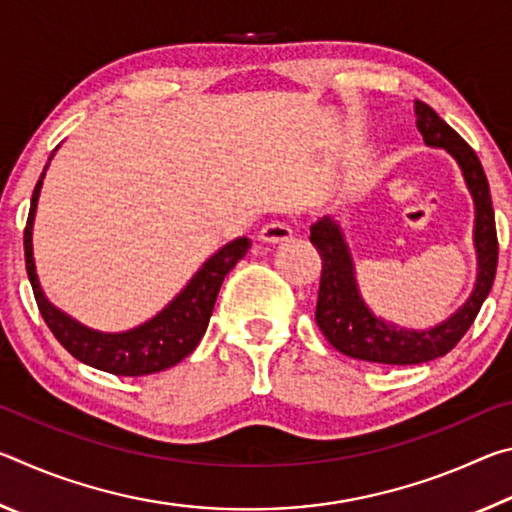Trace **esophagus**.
Wrapping results in <instances>:
<instances>
[{"label": "esophagus", "mask_w": 512, "mask_h": 512, "mask_svg": "<svg viewBox=\"0 0 512 512\" xmlns=\"http://www.w3.org/2000/svg\"><path fill=\"white\" fill-rule=\"evenodd\" d=\"M291 237L293 230L284 221H271L259 230V239L266 241V244H280V241H289Z\"/></svg>", "instance_id": "34e87169"}]
</instances>
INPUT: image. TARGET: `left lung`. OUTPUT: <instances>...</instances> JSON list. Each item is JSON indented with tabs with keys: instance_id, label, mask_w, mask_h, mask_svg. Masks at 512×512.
<instances>
[{
	"instance_id": "left-lung-1",
	"label": "left lung",
	"mask_w": 512,
	"mask_h": 512,
	"mask_svg": "<svg viewBox=\"0 0 512 512\" xmlns=\"http://www.w3.org/2000/svg\"><path fill=\"white\" fill-rule=\"evenodd\" d=\"M415 115H418L415 126L422 133V140L429 146H443L454 155L474 196V244L476 253H479V277H476V287L470 300L443 325L424 329V332L388 325L372 316L359 298L352 259L348 248H345L339 225L325 216V219L311 225L309 235V241L316 246L320 262H323L316 302V323L320 332L345 357L391 363V366H415V363L445 357L449 350L456 348V343L463 339L474 318L479 316L483 300L488 298L499 259L495 210H492L490 185L479 155L424 101H415Z\"/></svg>"
}]
</instances>
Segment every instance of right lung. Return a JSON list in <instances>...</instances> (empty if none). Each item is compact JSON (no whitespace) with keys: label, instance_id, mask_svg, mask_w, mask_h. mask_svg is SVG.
<instances>
[{"label":"right lung","instance_id":"1","mask_svg":"<svg viewBox=\"0 0 512 512\" xmlns=\"http://www.w3.org/2000/svg\"><path fill=\"white\" fill-rule=\"evenodd\" d=\"M42 176L36 189H33L27 228H24V262H27V275L40 314L45 318L51 334L56 336V341L74 359L119 377L153 375V372L176 366L187 354H192L203 339L207 323H210L214 302L225 275L235 268L239 259L246 257L250 239H235L232 244L223 246L212 259H207L185 291L149 323L124 334L92 332V329L79 325L69 316L60 314L56 307H51L40 291L36 266H33L31 225L33 214H36Z\"/></svg>","mask_w":512,"mask_h":512}]
</instances>
